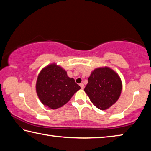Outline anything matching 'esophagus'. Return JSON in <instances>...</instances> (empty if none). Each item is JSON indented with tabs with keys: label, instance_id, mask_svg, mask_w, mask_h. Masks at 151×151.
<instances>
[{
	"label": "esophagus",
	"instance_id": "esophagus-1",
	"mask_svg": "<svg viewBox=\"0 0 151 151\" xmlns=\"http://www.w3.org/2000/svg\"><path fill=\"white\" fill-rule=\"evenodd\" d=\"M80 87H81V88L82 89L84 88V84H83V83H80Z\"/></svg>",
	"mask_w": 151,
	"mask_h": 151
}]
</instances>
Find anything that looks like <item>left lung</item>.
Returning <instances> with one entry per match:
<instances>
[{"mask_svg":"<svg viewBox=\"0 0 151 151\" xmlns=\"http://www.w3.org/2000/svg\"><path fill=\"white\" fill-rule=\"evenodd\" d=\"M122 88L119 74L111 68L103 66L91 71L84 91L95 106L106 110L117 101Z\"/></svg>","mask_w":151,"mask_h":151,"instance_id":"obj_1","label":"left lung"}]
</instances>
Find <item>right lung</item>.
<instances>
[{
	"label": "right lung",
	"mask_w": 151,
	"mask_h": 151,
	"mask_svg": "<svg viewBox=\"0 0 151 151\" xmlns=\"http://www.w3.org/2000/svg\"><path fill=\"white\" fill-rule=\"evenodd\" d=\"M81 89L67 71L56 63L45 66L40 71L36 83V91L40 101L52 109L62 107Z\"/></svg>",
	"instance_id": "obj_1"
}]
</instances>
